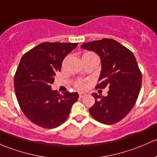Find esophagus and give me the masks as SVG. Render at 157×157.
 <instances>
[{
    "label": "esophagus",
    "mask_w": 157,
    "mask_h": 157,
    "mask_svg": "<svg viewBox=\"0 0 157 157\" xmlns=\"http://www.w3.org/2000/svg\"><path fill=\"white\" fill-rule=\"evenodd\" d=\"M86 95L87 94L85 93H83V92H81V93H79V98H84V97L86 96Z\"/></svg>",
    "instance_id": "esophagus-1"
}]
</instances>
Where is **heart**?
Wrapping results in <instances>:
<instances>
[{
	"mask_svg": "<svg viewBox=\"0 0 157 157\" xmlns=\"http://www.w3.org/2000/svg\"><path fill=\"white\" fill-rule=\"evenodd\" d=\"M88 85L85 81L83 80H79L75 83V87L79 90H85L87 88Z\"/></svg>",
	"mask_w": 157,
	"mask_h": 157,
	"instance_id": "heart-1",
	"label": "heart"
}]
</instances>
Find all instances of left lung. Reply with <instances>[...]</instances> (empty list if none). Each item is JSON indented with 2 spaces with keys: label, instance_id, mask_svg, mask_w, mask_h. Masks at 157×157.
Wrapping results in <instances>:
<instances>
[{
  "label": "left lung",
  "instance_id": "left-lung-1",
  "mask_svg": "<svg viewBox=\"0 0 157 157\" xmlns=\"http://www.w3.org/2000/svg\"><path fill=\"white\" fill-rule=\"evenodd\" d=\"M81 47L101 57L102 68L96 88H109L106 97L92 94L95 103L89 109L90 114L103 124L116 123L132 110L140 93L142 75L135 55L120 43L109 38L84 43Z\"/></svg>",
  "mask_w": 157,
  "mask_h": 157
}]
</instances>
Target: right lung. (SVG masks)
Wrapping results in <instances>:
<instances>
[{
	"instance_id": "add662e5",
	"label": "right lung",
	"mask_w": 157,
	"mask_h": 157,
	"mask_svg": "<svg viewBox=\"0 0 157 157\" xmlns=\"http://www.w3.org/2000/svg\"><path fill=\"white\" fill-rule=\"evenodd\" d=\"M77 46L78 43L44 42L22 56L14 75V89L21 109L35 125L59 126L78 100L77 92L59 94L51 86L64 58Z\"/></svg>"
}]
</instances>
